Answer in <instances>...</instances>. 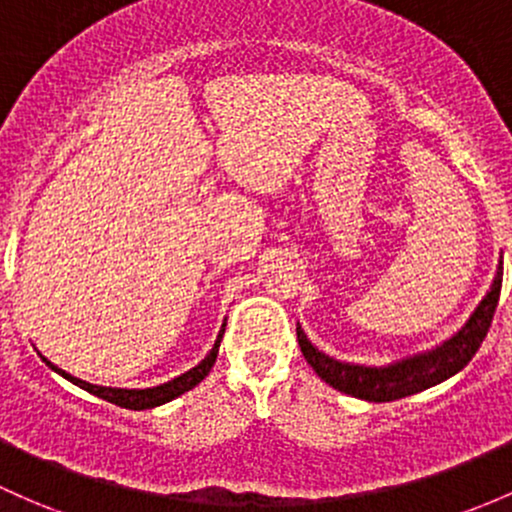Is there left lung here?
Listing matches in <instances>:
<instances>
[{"label": "left lung", "instance_id": "left-lung-1", "mask_svg": "<svg viewBox=\"0 0 512 512\" xmlns=\"http://www.w3.org/2000/svg\"><path fill=\"white\" fill-rule=\"evenodd\" d=\"M500 283H503V261H498L491 288L486 290V295L474 307L469 320L461 324L452 337L427 351L403 356L393 364L364 366L334 359V356L324 354L307 339L305 329L298 322L300 351L324 383L342 390L346 395L368 400V403H390V400L408 398V395L447 381L474 359L478 346L486 339L488 327H491L493 312H496L500 298Z\"/></svg>", "mask_w": 512, "mask_h": 512}]
</instances>
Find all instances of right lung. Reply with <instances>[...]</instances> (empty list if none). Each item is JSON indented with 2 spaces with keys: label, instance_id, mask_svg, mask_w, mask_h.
Here are the masks:
<instances>
[{
  "label": "right lung",
  "instance_id": "add662e5",
  "mask_svg": "<svg viewBox=\"0 0 512 512\" xmlns=\"http://www.w3.org/2000/svg\"><path fill=\"white\" fill-rule=\"evenodd\" d=\"M224 327H227V320H224L222 329H219L217 339H214V346L210 349V354L205 356V359L200 361L197 366H192L190 371L180 373L178 378H173V381L168 383H161V386H153V388H107V386H95V383H87L82 381V378H75L70 376V373H65L63 368H58L56 364H51V361L43 356V361H46L48 368H53V371L58 373V376L68 378L70 383H75V386L87 390V393L97 395V398L107 400V403H114L119 405V408H126V410H151V408H158V405L163 403H170V400H175L178 395L188 393L197 386L200 381H205L207 373L212 371L214 361H217V354H219V342H222L224 337Z\"/></svg>",
  "mask_w": 512,
  "mask_h": 512
}]
</instances>
